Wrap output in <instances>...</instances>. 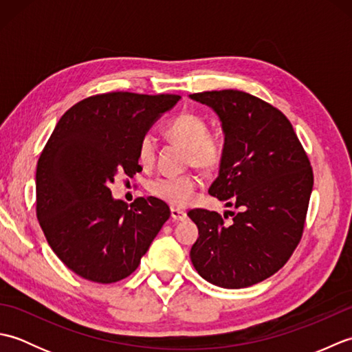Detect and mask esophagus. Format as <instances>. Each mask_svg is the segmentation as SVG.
<instances>
[{
  "instance_id": "esophagus-1",
  "label": "esophagus",
  "mask_w": 352,
  "mask_h": 352,
  "mask_svg": "<svg viewBox=\"0 0 352 352\" xmlns=\"http://www.w3.org/2000/svg\"><path fill=\"white\" fill-rule=\"evenodd\" d=\"M170 218L174 221H184L188 218V214H186V212L180 210V208H170Z\"/></svg>"
}]
</instances>
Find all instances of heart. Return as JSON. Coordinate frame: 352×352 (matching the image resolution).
Returning a JSON list of instances; mask_svg holds the SVG:
<instances>
[{"mask_svg":"<svg viewBox=\"0 0 352 352\" xmlns=\"http://www.w3.org/2000/svg\"><path fill=\"white\" fill-rule=\"evenodd\" d=\"M163 133L168 140L188 148V163L203 172H213L222 164L226 146L219 138L208 134V124L203 116L183 111L170 119ZM138 160L144 168H151L154 164L155 144L151 136H144L139 140ZM198 186V178L193 175H169L151 182L149 192L170 206L183 207L195 197Z\"/></svg>","mask_w":352,"mask_h":352,"instance_id":"1","label":"heart"}]
</instances>
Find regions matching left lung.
I'll list each match as a JSON object with an SVG mask.
<instances>
[{
	"label": "left lung",
	"mask_w": 352,
	"mask_h": 352,
	"mask_svg": "<svg viewBox=\"0 0 352 352\" xmlns=\"http://www.w3.org/2000/svg\"><path fill=\"white\" fill-rule=\"evenodd\" d=\"M222 121L226 155L208 193L237 208L188 214L199 237L190 250L198 274L223 289L263 281L286 265L301 242L313 169L286 115L234 89L192 94Z\"/></svg>",
	"instance_id": "8db88e82"
}]
</instances>
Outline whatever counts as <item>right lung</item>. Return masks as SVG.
<instances>
[{"mask_svg": "<svg viewBox=\"0 0 352 352\" xmlns=\"http://www.w3.org/2000/svg\"><path fill=\"white\" fill-rule=\"evenodd\" d=\"M180 95L109 92L65 111L36 170V216L56 256L81 278L110 284L131 275L170 212L154 197L126 207L111 198L118 174L142 170L139 140Z\"/></svg>", "mask_w": 352, "mask_h": 352, "instance_id": "right-lung-1", "label": "right lung"}]
</instances>
